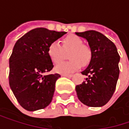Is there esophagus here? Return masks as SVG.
<instances>
[{"label": "esophagus", "mask_w": 129, "mask_h": 129, "mask_svg": "<svg viewBox=\"0 0 129 129\" xmlns=\"http://www.w3.org/2000/svg\"><path fill=\"white\" fill-rule=\"evenodd\" d=\"M62 75L64 77H67V78H72L73 76L72 74H62Z\"/></svg>", "instance_id": "esophagus-1"}]
</instances>
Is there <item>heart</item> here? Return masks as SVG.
<instances>
[{
    "label": "heart",
    "instance_id": "1",
    "mask_svg": "<svg viewBox=\"0 0 129 129\" xmlns=\"http://www.w3.org/2000/svg\"><path fill=\"white\" fill-rule=\"evenodd\" d=\"M83 40L75 34H69L61 40V45L55 42L49 44L47 53L54 63L63 61L69 54V61L61 63L55 67L59 73H70L77 71L82 66H87L92 59V50L83 44Z\"/></svg>",
    "mask_w": 129,
    "mask_h": 129
}]
</instances>
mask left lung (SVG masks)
<instances>
[{
    "mask_svg": "<svg viewBox=\"0 0 129 129\" xmlns=\"http://www.w3.org/2000/svg\"><path fill=\"white\" fill-rule=\"evenodd\" d=\"M87 40L92 50L88 67L81 72L86 80L75 87L78 99L89 107H102L111 99L116 90L120 57L116 45L95 30L75 33Z\"/></svg>",
    "mask_w": 129,
    "mask_h": 129,
    "instance_id": "8db88e82",
    "label": "left lung"
}]
</instances>
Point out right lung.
Segmentation results:
<instances>
[{"label":"right lung","mask_w":129,"mask_h":129,"mask_svg":"<svg viewBox=\"0 0 129 129\" xmlns=\"http://www.w3.org/2000/svg\"><path fill=\"white\" fill-rule=\"evenodd\" d=\"M66 32L44 27L31 30L15 42L10 57V87L20 105L27 111L43 109L51 102L57 73L48 75L54 65L47 49Z\"/></svg>","instance_id":"1"}]
</instances>
